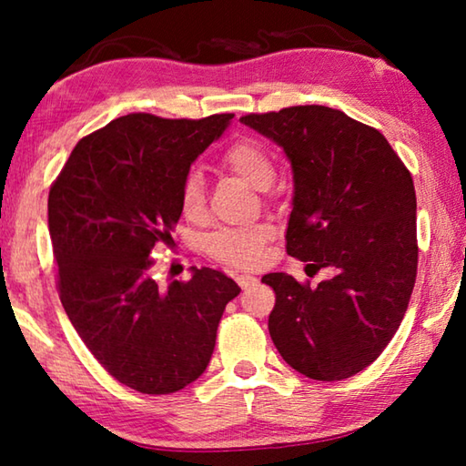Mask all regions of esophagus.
Instances as JSON below:
<instances>
[{
  "mask_svg": "<svg viewBox=\"0 0 466 466\" xmlns=\"http://www.w3.org/2000/svg\"><path fill=\"white\" fill-rule=\"evenodd\" d=\"M236 281H238L240 288H250V286H255V283H257L258 279L255 278V275L242 273V275H238V278H236Z\"/></svg>",
  "mask_w": 466,
  "mask_h": 466,
  "instance_id": "1",
  "label": "esophagus"
}]
</instances>
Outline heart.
I'll use <instances>...</instances> for the list:
<instances>
[{"mask_svg": "<svg viewBox=\"0 0 466 466\" xmlns=\"http://www.w3.org/2000/svg\"><path fill=\"white\" fill-rule=\"evenodd\" d=\"M224 168L240 177L255 188H267L275 177V164L261 141L252 137L236 139L222 154ZM180 211L191 222H199L208 211L203 178L188 172L180 188ZM273 238V228L265 222L219 228L205 240V250L216 261L230 265L234 269H252L265 258V244Z\"/></svg>", "mask_w": 466, "mask_h": 466, "instance_id": "heart-1", "label": "heart"}]
</instances>
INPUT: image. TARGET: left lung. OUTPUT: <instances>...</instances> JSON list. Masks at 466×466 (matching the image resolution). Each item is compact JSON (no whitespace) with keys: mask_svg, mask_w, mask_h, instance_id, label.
Returning <instances> with one entry per match:
<instances>
[{"mask_svg":"<svg viewBox=\"0 0 466 466\" xmlns=\"http://www.w3.org/2000/svg\"><path fill=\"white\" fill-rule=\"evenodd\" d=\"M283 147L294 170L288 255L327 267L317 288L267 273L269 335L312 380H343L380 356L417 278L415 187L380 131L337 108L306 105L240 119Z\"/></svg>","mask_w":466,"mask_h":466,"instance_id":"obj_1","label":"left lung"}]
</instances>
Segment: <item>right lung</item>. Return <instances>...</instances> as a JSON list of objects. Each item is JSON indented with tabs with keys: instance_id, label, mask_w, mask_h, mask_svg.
<instances>
[{
	"instance_id": "right-lung-1",
	"label": "right lung",
	"mask_w": 466,
	"mask_h": 466,
	"mask_svg": "<svg viewBox=\"0 0 466 466\" xmlns=\"http://www.w3.org/2000/svg\"><path fill=\"white\" fill-rule=\"evenodd\" d=\"M232 116H119L77 141L51 185L61 304L98 364L133 390L170 394L197 380L226 304L240 294L209 267L160 286L149 258L157 242L175 244L188 168Z\"/></svg>"
}]
</instances>
